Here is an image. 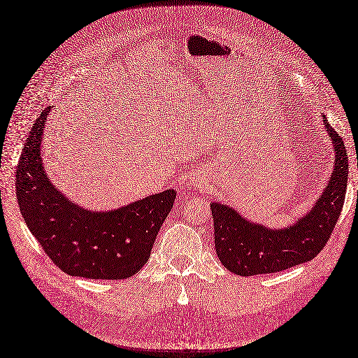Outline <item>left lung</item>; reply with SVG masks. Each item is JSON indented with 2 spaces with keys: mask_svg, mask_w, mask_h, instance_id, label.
I'll use <instances>...</instances> for the list:
<instances>
[{
  "mask_svg": "<svg viewBox=\"0 0 358 358\" xmlns=\"http://www.w3.org/2000/svg\"><path fill=\"white\" fill-rule=\"evenodd\" d=\"M334 141L335 169L320 199L292 227L268 230L246 221L234 209L213 203L215 250L222 266L234 274L255 275L287 270L319 255L330 239L345 201L348 155L341 136L323 117Z\"/></svg>",
  "mask_w": 358,
  "mask_h": 358,
  "instance_id": "left-lung-1",
  "label": "left lung"
}]
</instances>
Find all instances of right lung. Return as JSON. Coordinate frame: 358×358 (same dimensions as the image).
Returning a JSON list of instances; mask_svg holds the SVG:
<instances>
[{"label": "right lung", "instance_id": "1", "mask_svg": "<svg viewBox=\"0 0 358 358\" xmlns=\"http://www.w3.org/2000/svg\"><path fill=\"white\" fill-rule=\"evenodd\" d=\"M48 112L36 117L17 164L16 193L26 226L62 271L85 279H128L149 259L176 192L156 193L109 213L71 203L50 182L41 162Z\"/></svg>", "mask_w": 358, "mask_h": 358}]
</instances>
